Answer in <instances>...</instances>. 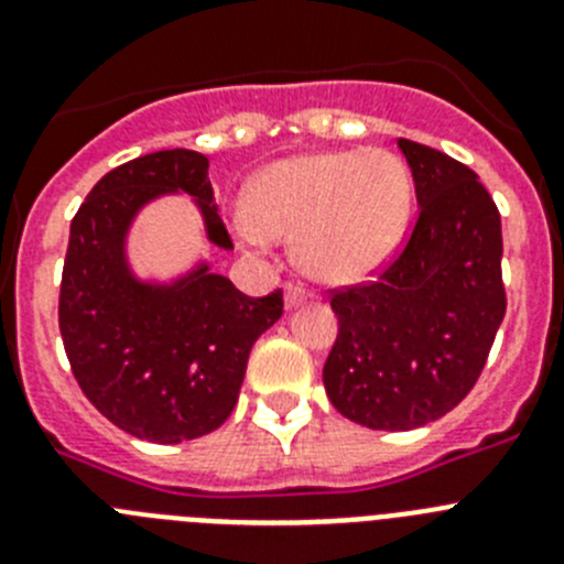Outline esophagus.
Listing matches in <instances>:
<instances>
[{"instance_id":"1","label":"esophagus","mask_w":564,"mask_h":564,"mask_svg":"<svg viewBox=\"0 0 564 564\" xmlns=\"http://www.w3.org/2000/svg\"><path fill=\"white\" fill-rule=\"evenodd\" d=\"M307 296H311V293H307L302 285H288V288H285V305H288V307L305 305Z\"/></svg>"}]
</instances>
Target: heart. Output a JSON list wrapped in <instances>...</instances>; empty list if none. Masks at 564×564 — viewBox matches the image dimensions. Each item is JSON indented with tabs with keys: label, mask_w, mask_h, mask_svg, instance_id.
Listing matches in <instances>:
<instances>
[{
	"label": "heart",
	"mask_w": 564,
	"mask_h": 564,
	"mask_svg": "<svg viewBox=\"0 0 564 564\" xmlns=\"http://www.w3.org/2000/svg\"><path fill=\"white\" fill-rule=\"evenodd\" d=\"M410 208L412 177L387 149L307 152L253 177L239 234L251 242L293 237L311 276L358 282L401 246Z\"/></svg>",
	"instance_id": "obj_1"
}]
</instances>
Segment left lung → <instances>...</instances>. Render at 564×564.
<instances>
[{"instance_id":"obj_1","label":"left lung","mask_w":564,"mask_h":564,"mask_svg":"<svg viewBox=\"0 0 564 564\" xmlns=\"http://www.w3.org/2000/svg\"><path fill=\"white\" fill-rule=\"evenodd\" d=\"M398 147L415 181V228L376 282L330 291L338 336L322 372L344 417L383 432L455 410L506 316L491 194L449 154L406 138Z\"/></svg>"}]
</instances>
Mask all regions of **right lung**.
Listing matches in <instances>:
<instances>
[{"label":"right lung","mask_w":564,"mask_h":564,"mask_svg":"<svg viewBox=\"0 0 564 564\" xmlns=\"http://www.w3.org/2000/svg\"><path fill=\"white\" fill-rule=\"evenodd\" d=\"M169 192L192 194L208 239L231 251L208 158L163 149L112 169L87 194L69 223L58 296L62 341L82 392L118 430L152 443L194 441L226 423L253 341L285 307L282 291L251 299L206 262L172 285L134 276L129 226Z\"/></svg>","instance_id":"obj_1"}]
</instances>
